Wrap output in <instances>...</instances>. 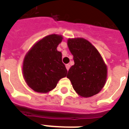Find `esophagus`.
Listing matches in <instances>:
<instances>
[{"instance_id":"34e87169","label":"esophagus","mask_w":129,"mask_h":129,"mask_svg":"<svg viewBox=\"0 0 129 129\" xmlns=\"http://www.w3.org/2000/svg\"><path fill=\"white\" fill-rule=\"evenodd\" d=\"M66 68H67V71H69V68H70V64H66Z\"/></svg>"}]
</instances>
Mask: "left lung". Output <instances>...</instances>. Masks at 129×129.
I'll list each match as a JSON object with an SVG mask.
<instances>
[{"mask_svg":"<svg viewBox=\"0 0 129 129\" xmlns=\"http://www.w3.org/2000/svg\"><path fill=\"white\" fill-rule=\"evenodd\" d=\"M67 44L74 61L67 75L73 88L83 97L98 94L104 86L107 76L106 65L100 53L83 38L69 39Z\"/></svg>","mask_w":129,"mask_h":129,"instance_id":"1","label":"left lung"}]
</instances>
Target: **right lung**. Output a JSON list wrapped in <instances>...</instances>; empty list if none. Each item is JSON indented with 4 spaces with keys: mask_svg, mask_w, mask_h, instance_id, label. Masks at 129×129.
Returning <instances> with one entry per match:
<instances>
[{
    "mask_svg": "<svg viewBox=\"0 0 129 129\" xmlns=\"http://www.w3.org/2000/svg\"><path fill=\"white\" fill-rule=\"evenodd\" d=\"M62 40L61 35H48L36 43L25 55L23 74L26 83L34 91L49 92L56 87L60 79L67 76L62 53L57 51Z\"/></svg>",
    "mask_w": 129,
    "mask_h": 129,
    "instance_id": "obj_1",
    "label": "right lung"
}]
</instances>
